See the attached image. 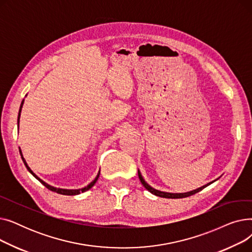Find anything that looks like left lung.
Instances as JSON below:
<instances>
[{
	"mask_svg": "<svg viewBox=\"0 0 252 252\" xmlns=\"http://www.w3.org/2000/svg\"><path fill=\"white\" fill-rule=\"evenodd\" d=\"M138 175H139V179H140L142 185H143V186H144L145 188H146L150 193H152V194H154V195H156V196L162 197V198H184V197H189V196H191V195H194V194L198 193L199 191H201L202 189H204L205 187H207L208 185H210V184H213L214 182H216V181H213V182H210V183L204 185V186H202V187H200V188H198V189L193 190V191H190V192H186V193H168V192H162V191H159V190H156V189L152 188L151 186H149V185H148L146 182H145V180L143 179V177H142V175H141V173H140V170H138Z\"/></svg>",
	"mask_w": 252,
	"mask_h": 252,
	"instance_id": "8db88e82",
	"label": "left lung"
}]
</instances>
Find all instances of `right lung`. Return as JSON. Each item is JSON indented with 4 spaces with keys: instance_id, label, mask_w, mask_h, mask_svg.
<instances>
[{
    "instance_id": "obj_1",
    "label": "right lung",
    "mask_w": 252,
    "mask_h": 252,
    "mask_svg": "<svg viewBox=\"0 0 252 252\" xmlns=\"http://www.w3.org/2000/svg\"><path fill=\"white\" fill-rule=\"evenodd\" d=\"M23 102H24V100L21 102V105H20V109H19V113H18V119H17V125H18V126H19V119H20V112H21V108H22V106H23ZM19 152H20V155H21V158H22V160H23V162H24V164H25V166H26V168H28V170L30 171V173L37 180V181H39L41 182L44 186L46 187V188H48L49 190H51V191H53V192H56V193H58V194H62V195H77V194H81V193H83V192H86V191H88L89 189H91L93 186H94L95 185V183L97 182V180H98V178H99V176H100V170H99V173H98V175H97V177L95 178V180L93 181V182H91L87 187H85V188H82V189H76V190H68V189H60V188H55V187H53V186H50L49 184H47L46 182H44L43 180H41L39 179L33 171L31 169V167L28 165V163H26V161H25V159H24V157H23V155H22V152H21V150H19Z\"/></svg>"
}]
</instances>
